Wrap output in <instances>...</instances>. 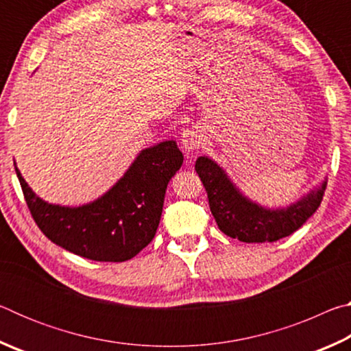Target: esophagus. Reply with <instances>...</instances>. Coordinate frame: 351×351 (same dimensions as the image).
Listing matches in <instances>:
<instances>
[{
    "mask_svg": "<svg viewBox=\"0 0 351 351\" xmlns=\"http://www.w3.org/2000/svg\"><path fill=\"white\" fill-rule=\"evenodd\" d=\"M201 134L197 128H187L181 136V147L184 152H197L201 145Z\"/></svg>",
    "mask_w": 351,
    "mask_h": 351,
    "instance_id": "esophagus-1",
    "label": "esophagus"
}]
</instances>
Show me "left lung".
I'll return each mask as SVG.
<instances>
[{"mask_svg":"<svg viewBox=\"0 0 351 351\" xmlns=\"http://www.w3.org/2000/svg\"><path fill=\"white\" fill-rule=\"evenodd\" d=\"M195 170L203 181L219 230L245 243H272L295 232L319 209L326 187L325 178L300 199L269 209L243 195L221 165L209 156H199Z\"/></svg>","mask_w":351,"mask_h":351,"instance_id":"8db88e82","label":"left lung"}]
</instances>
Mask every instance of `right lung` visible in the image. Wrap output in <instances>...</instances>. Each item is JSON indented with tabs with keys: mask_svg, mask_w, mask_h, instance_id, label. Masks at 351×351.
I'll use <instances>...</instances> for the list:
<instances>
[{
	"mask_svg": "<svg viewBox=\"0 0 351 351\" xmlns=\"http://www.w3.org/2000/svg\"><path fill=\"white\" fill-rule=\"evenodd\" d=\"M184 161L175 141L144 148L123 176L102 197L69 207L35 195L15 164L29 210L57 246L96 261H125L153 240L167 184Z\"/></svg>",
	"mask_w": 351,
	"mask_h": 351,
	"instance_id": "1",
	"label": "right lung"
}]
</instances>
